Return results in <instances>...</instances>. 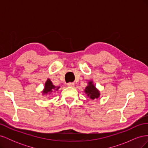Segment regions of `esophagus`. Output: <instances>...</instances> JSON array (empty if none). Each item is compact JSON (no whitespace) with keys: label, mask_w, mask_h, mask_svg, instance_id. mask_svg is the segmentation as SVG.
Segmentation results:
<instances>
[{"label":"esophagus","mask_w":148,"mask_h":148,"mask_svg":"<svg viewBox=\"0 0 148 148\" xmlns=\"http://www.w3.org/2000/svg\"><path fill=\"white\" fill-rule=\"evenodd\" d=\"M67 86H68L69 87H74L75 84L73 83H69L68 84H67Z\"/></svg>","instance_id":"1"}]
</instances>
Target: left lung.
<instances>
[{"instance_id":"1","label":"left lung","mask_w":148,"mask_h":148,"mask_svg":"<svg viewBox=\"0 0 148 148\" xmlns=\"http://www.w3.org/2000/svg\"><path fill=\"white\" fill-rule=\"evenodd\" d=\"M84 92L91 100L96 99L100 96V91L96 88L92 81H89L88 83V86L85 88Z\"/></svg>"}]
</instances>
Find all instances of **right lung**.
<instances>
[{
	"instance_id": "obj_1",
	"label": "right lung",
	"mask_w": 148,
	"mask_h": 148,
	"mask_svg": "<svg viewBox=\"0 0 148 148\" xmlns=\"http://www.w3.org/2000/svg\"><path fill=\"white\" fill-rule=\"evenodd\" d=\"M60 88V86H54L51 81V79L48 78L45 83L43 91H42V95H47L48 94H51L53 91H57Z\"/></svg>"
}]
</instances>
